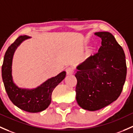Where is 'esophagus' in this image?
<instances>
[{"instance_id": "obj_1", "label": "esophagus", "mask_w": 133, "mask_h": 133, "mask_svg": "<svg viewBox=\"0 0 133 133\" xmlns=\"http://www.w3.org/2000/svg\"><path fill=\"white\" fill-rule=\"evenodd\" d=\"M65 71H66L67 75H71L73 74V70H72V69L71 68H67Z\"/></svg>"}]
</instances>
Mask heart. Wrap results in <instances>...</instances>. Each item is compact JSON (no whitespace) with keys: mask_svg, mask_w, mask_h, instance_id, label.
<instances>
[{"mask_svg":"<svg viewBox=\"0 0 133 133\" xmlns=\"http://www.w3.org/2000/svg\"><path fill=\"white\" fill-rule=\"evenodd\" d=\"M94 50V47H92V48H91V50H90V52H93Z\"/></svg>","mask_w":133,"mask_h":133,"instance_id":"b5f03b06","label":"heart"}]
</instances>
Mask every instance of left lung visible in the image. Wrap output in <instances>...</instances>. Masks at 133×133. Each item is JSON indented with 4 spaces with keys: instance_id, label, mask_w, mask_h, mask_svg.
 Instances as JSON below:
<instances>
[{
    "instance_id": "obj_1",
    "label": "left lung",
    "mask_w": 133,
    "mask_h": 133,
    "mask_svg": "<svg viewBox=\"0 0 133 133\" xmlns=\"http://www.w3.org/2000/svg\"><path fill=\"white\" fill-rule=\"evenodd\" d=\"M101 38L98 53L76 67V99L84 110L96 111L116 101L126 78L124 51L108 32H97Z\"/></svg>"
}]
</instances>
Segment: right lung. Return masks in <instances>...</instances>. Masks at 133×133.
Instances as JSON below:
<instances>
[{
	"label": "right lung",
	"mask_w": 133,
	"mask_h": 133,
	"mask_svg": "<svg viewBox=\"0 0 133 133\" xmlns=\"http://www.w3.org/2000/svg\"><path fill=\"white\" fill-rule=\"evenodd\" d=\"M31 38L28 36H20L8 48L2 67V76L5 91L12 103L19 109L30 113H37L46 110L51 103L53 90L64 79L65 71H62L55 77L48 78L34 89H23L18 87L12 76L13 55L18 47Z\"/></svg>",
	"instance_id": "right-lung-1"
}]
</instances>
